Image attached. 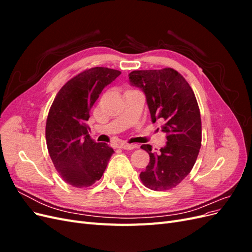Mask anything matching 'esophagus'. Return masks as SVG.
<instances>
[{
  "label": "esophagus",
  "instance_id": "34e87169",
  "mask_svg": "<svg viewBox=\"0 0 252 252\" xmlns=\"http://www.w3.org/2000/svg\"><path fill=\"white\" fill-rule=\"evenodd\" d=\"M139 146L136 144H128V143H123L121 144V148L126 149V150H132L134 148H138Z\"/></svg>",
  "mask_w": 252,
  "mask_h": 252
}]
</instances>
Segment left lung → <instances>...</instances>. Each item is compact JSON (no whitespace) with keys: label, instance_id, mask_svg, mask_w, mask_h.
Here are the masks:
<instances>
[{"label":"left lung","instance_id":"8db88e82","mask_svg":"<svg viewBox=\"0 0 252 252\" xmlns=\"http://www.w3.org/2000/svg\"><path fill=\"white\" fill-rule=\"evenodd\" d=\"M131 85L146 95L151 120L164 122L166 146L154 152L150 145L141 148L150 157L140 179L147 188L164 191L184 180L199 156L202 144V122L192 88L181 73L172 68L134 70L129 73Z\"/></svg>","mask_w":252,"mask_h":252}]
</instances>
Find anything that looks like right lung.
<instances>
[{
  "instance_id": "1",
  "label": "right lung",
  "mask_w": 252,
  "mask_h": 252,
  "mask_svg": "<svg viewBox=\"0 0 252 252\" xmlns=\"http://www.w3.org/2000/svg\"><path fill=\"white\" fill-rule=\"evenodd\" d=\"M121 71L106 67L84 70L60 89L46 121V144L56 169L68 184L89 187L102 178L113 154L88 134L89 111L105 86Z\"/></svg>"
}]
</instances>
